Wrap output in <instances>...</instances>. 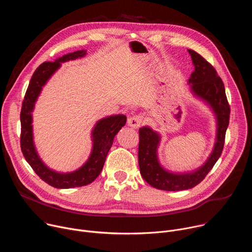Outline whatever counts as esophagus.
Returning <instances> with one entry per match:
<instances>
[{
	"mask_svg": "<svg viewBox=\"0 0 252 252\" xmlns=\"http://www.w3.org/2000/svg\"><path fill=\"white\" fill-rule=\"evenodd\" d=\"M142 123V117L137 115L127 119V125L133 128H138Z\"/></svg>",
	"mask_w": 252,
	"mask_h": 252,
	"instance_id": "34e87169",
	"label": "esophagus"
}]
</instances>
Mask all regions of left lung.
Wrapping results in <instances>:
<instances>
[{"mask_svg":"<svg viewBox=\"0 0 252 252\" xmlns=\"http://www.w3.org/2000/svg\"><path fill=\"white\" fill-rule=\"evenodd\" d=\"M189 53L194 64V70L189 84L192 93L205 100L217 116V141L213 152L201 167L192 172L172 173L163 169L158 160L157 150L160 140L159 134L149 126L139 128L138 165L140 174L149 185L160 190H186L201 183L221 156L229 124L230 106L222 80L215 68L199 54L192 50H189Z\"/></svg>","mask_w":252,"mask_h":252,"instance_id":"8db88e82","label":"left lung"}]
</instances>
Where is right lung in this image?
Returning a JSON list of instances; mask_svg holds the SVG:
<instances>
[{
	"mask_svg": "<svg viewBox=\"0 0 252 252\" xmlns=\"http://www.w3.org/2000/svg\"><path fill=\"white\" fill-rule=\"evenodd\" d=\"M86 55V51H77L55 62H45L40 64L32 76L27 89L21 110V150L34 172L48 185L57 189H71L87 186L93 183L102 170L107 153L113 146L115 135L126 125L124 115L112 116L98 121L93 130V151L88 161L79 169L68 173L56 172L47 167L35 152L32 140V112L43 86L61 66V63L76 60Z\"/></svg>",
	"mask_w": 252,
	"mask_h": 252,
	"instance_id": "obj_1",
	"label": "right lung"
}]
</instances>
